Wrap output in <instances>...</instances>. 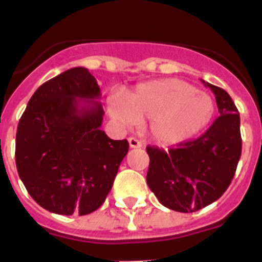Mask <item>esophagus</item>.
<instances>
[{"instance_id": "obj_1", "label": "esophagus", "mask_w": 262, "mask_h": 262, "mask_svg": "<svg viewBox=\"0 0 262 262\" xmlns=\"http://www.w3.org/2000/svg\"><path fill=\"white\" fill-rule=\"evenodd\" d=\"M128 144H129V148H140V147H142V143L139 142L138 139H135V138H128Z\"/></svg>"}]
</instances>
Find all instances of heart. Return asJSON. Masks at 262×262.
<instances>
[{
    "label": "heart",
    "instance_id": "1",
    "mask_svg": "<svg viewBox=\"0 0 262 262\" xmlns=\"http://www.w3.org/2000/svg\"><path fill=\"white\" fill-rule=\"evenodd\" d=\"M214 108L209 94L177 78L140 84L126 99L113 98L108 103L111 117L122 126L149 119V134L161 144L193 138L209 124Z\"/></svg>",
    "mask_w": 262,
    "mask_h": 262
}]
</instances>
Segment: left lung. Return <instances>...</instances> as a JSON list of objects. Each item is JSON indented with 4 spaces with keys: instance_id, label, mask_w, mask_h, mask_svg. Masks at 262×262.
Wrapping results in <instances>:
<instances>
[{
    "instance_id": "left-lung-1",
    "label": "left lung",
    "mask_w": 262,
    "mask_h": 262,
    "mask_svg": "<svg viewBox=\"0 0 262 262\" xmlns=\"http://www.w3.org/2000/svg\"><path fill=\"white\" fill-rule=\"evenodd\" d=\"M216 99L219 117L198 139L169 151L147 147V184L161 205L194 212L211 205L230 186L242 155L240 115L226 90L205 82Z\"/></svg>"
}]
</instances>
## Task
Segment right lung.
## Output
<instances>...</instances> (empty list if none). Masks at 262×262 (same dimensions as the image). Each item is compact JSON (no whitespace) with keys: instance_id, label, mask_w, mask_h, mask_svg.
Wrapping results in <instances>:
<instances>
[{"instance_id":"1","label":"right lung","mask_w":262,"mask_h":262,"mask_svg":"<svg viewBox=\"0 0 262 262\" xmlns=\"http://www.w3.org/2000/svg\"><path fill=\"white\" fill-rule=\"evenodd\" d=\"M97 80L82 67L36 89L20 117L17 170L30 195L47 211L86 215L105 202L128 142L101 129Z\"/></svg>"}]
</instances>
